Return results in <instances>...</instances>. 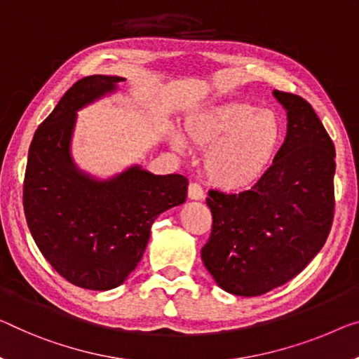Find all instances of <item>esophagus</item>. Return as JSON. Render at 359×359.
Listing matches in <instances>:
<instances>
[{
	"label": "esophagus",
	"mask_w": 359,
	"mask_h": 359,
	"mask_svg": "<svg viewBox=\"0 0 359 359\" xmlns=\"http://www.w3.org/2000/svg\"><path fill=\"white\" fill-rule=\"evenodd\" d=\"M189 198H191V200H203V198H205V191H203L200 184H196V182H190Z\"/></svg>",
	"instance_id": "34e87169"
}]
</instances>
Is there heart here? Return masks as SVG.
Listing matches in <instances>:
<instances>
[{
	"instance_id": "b5f03b06",
	"label": "heart",
	"mask_w": 359,
	"mask_h": 359,
	"mask_svg": "<svg viewBox=\"0 0 359 359\" xmlns=\"http://www.w3.org/2000/svg\"><path fill=\"white\" fill-rule=\"evenodd\" d=\"M190 142L212 148L206 158V174L224 190H242L264 172L279 147L282 126L272 111L248 103H229L210 108L187 124ZM177 149L180 137L172 138Z\"/></svg>"
}]
</instances>
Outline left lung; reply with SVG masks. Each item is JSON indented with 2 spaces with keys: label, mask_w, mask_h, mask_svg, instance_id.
<instances>
[{
  "label": "left lung",
  "mask_w": 359,
  "mask_h": 359,
  "mask_svg": "<svg viewBox=\"0 0 359 359\" xmlns=\"http://www.w3.org/2000/svg\"><path fill=\"white\" fill-rule=\"evenodd\" d=\"M287 137L250 190H210L211 235L203 264L221 288L258 297L298 276L324 247L334 221L335 148L313 106L274 90Z\"/></svg>",
  "instance_id": "8db88e82"
}]
</instances>
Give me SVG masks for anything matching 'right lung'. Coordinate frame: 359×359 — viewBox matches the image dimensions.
I'll return each mask as SVG.
<instances>
[{
  "label": "right lung",
  "instance_id": "right-lung-1",
  "mask_svg": "<svg viewBox=\"0 0 359 359\" xmlns=\"http://www.w3.org/2000/svg\"><path fill=\"white\" fill-rule=\"evenodd\" d=\"M124 79H80L36 128L24 177V212L36 247L57 274L88 290H111L142 259L159 214L182 205L185 175L132 168L95 182L74 168L69 142L76 111Z\"/></svg>",
  "mask_w": 359,
  "mask_h": 359
}]
</instances>
